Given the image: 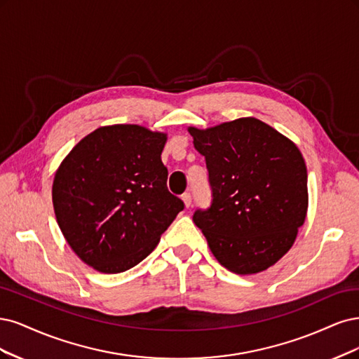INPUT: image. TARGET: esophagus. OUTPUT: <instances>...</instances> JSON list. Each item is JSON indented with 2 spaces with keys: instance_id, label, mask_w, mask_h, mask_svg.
<instances>
[{
  "instance_id": "34e87169",
  "label": "esophagus",
  "mask_w": 359,
  "mask_h": 359,
  "mask_svg": "<svg viewBox=\"0 0 359 359\" xmlns=\"http://www.w3.org/2000/svg\"><path fill=\"white\" fill-rule=\"evenodd\" d=\"M182 200H183V203H184V207H191V204H192V196H191L189 192H184V194L182 195Z\"/></svg>"
}]
</instances>
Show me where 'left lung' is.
I'll use <instances>...</instances> for the list:
<instances>
[{
	"label": "left lung",
	"instance_id": "1",
	"mask_svg": "<svg viewBox=\"0 0 359 359\" xmlns=\"http://www.w3.org/2000/svg\"><path fill=\"white\" fill-rule=\"evenodd\" d=\"M188 131L205 158L212 188V204L194 213L195 225L229 271L267 270L292 248L307 215L302 152L255 118Z\"/></svg>",
	"mask_w": 359,
	"mask_h": 359
}]
</instances>
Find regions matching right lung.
Returning <instances> with one entry per match:
<instances>
[{
	"mask_svg": "<svg viewBox=\"0 0 359 359\" xmlns=\"http://www.w3.org/2000/svg\"><path fill=\"white\" fill-rule=\"evenodd\" d=\"M167 134L140 125L101 126L55 172L57 225L76 255L100 273L133 269L183 210L167 189Z\"/></svg>",
	"mask_w": 359,
	"mask_h": 359,
	"instance_id": "add662e5",
	"label": "right lung"
}]
</instances>
